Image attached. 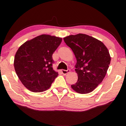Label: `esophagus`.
Segmentation results:
<instances>
[{"instance_id": "obj_1", "label": "esophagus", "mask_w": 126, "mask_h": 126, "mask_svg": "<svg viewBox=\"0 0 126 126\" xmlns=\"http://www.w3.org/2000/svg\"><path fill=\"white\" fill-rule=\"evenodd\" d=\"M70 71V69H68V70H61L62 73H63V75H66V74H68V73H69Z\"/></svg>"}]
</instances>
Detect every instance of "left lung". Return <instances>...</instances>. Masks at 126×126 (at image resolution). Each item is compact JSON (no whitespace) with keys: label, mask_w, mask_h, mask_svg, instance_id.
<instances>
[{"label":"left lung","mask_w":126,"mask_h":126,"mask_svg":"<svg viewBox=\"0 0 126 126\" xmlns=\"http://www.w3.org/2000/svg\"><path fill=\"white\" fill-rule=\"evenodd\" d=\"M63 40L77 60L78 80L71 87L81 94L92 92L102 82L110 64L107 48L100 41L84 34L68 36Z\"/></svg>","instance_id":"8db88e82"}]
</instances>
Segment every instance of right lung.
Instances as JSON below:
<instances>
[{
	"instance_id": "obj_1",
	"label": "right lung",
	"mask_w": 126,
	"mask_h": 126,
	"mask_svg": "<svg viewBox=\"0 0 126 126\" xmlns=\"http://www.w3.org/2000/svg\"><path fill=\"white\" fill-rule=\"evenodd\" d=\"M62 38L43 34L27 41L17 50L14 68L23 85L32 92L49 89L58 75L53 69L52 55Z\"/></svg>"
}]
</instances>
